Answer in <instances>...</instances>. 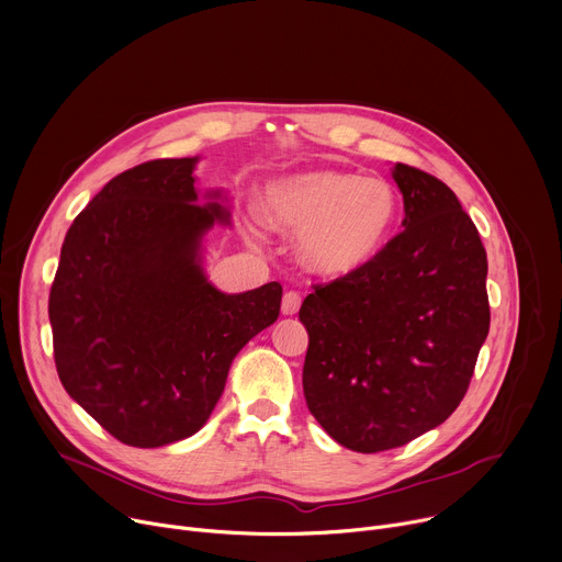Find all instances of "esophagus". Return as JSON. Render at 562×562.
I'll use <instances>...</instances> for the list:
<instances>
[{
    "label": "esophagus",
    "instance_id": "1",
    "mask_svg": "<svg viewBox=\"0 0 562 562\" xmlns=\"http://www.w3.org/2000/svg\"><path fill=\"white\" fill-rule=\"evenodd\" d=\"M300 304H302V295H300V291H286V293H284V297H282V314H284V316H293V314H297Z\"/></svg>",
    "mask_w": 562,
    "mask_h": 562
}]
</instances>
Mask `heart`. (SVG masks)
I'll return each mask as SVG.
<instances>
[{
	"instance_id": "1",
	"label": "heart",
	"mask_w": 562,
	"mask_h": 562,
	"mask_svg": "<svg viewBox=\"0 0 562 562\" xmlns=\"http://www.w3.org/2000/svg\"><path fill=\"white\" fill-rule=\"evenodd\" d=\"M396 213L398 199L385 179L338 170L276 179L265 192L269 224L302 233V260L325 276L372 262L392 235Z\"/></svg>"
}]
</instances>
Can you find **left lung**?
I'll list each match as a JSON object with an SVG mask.
<instances>
[{
  "mask_svg": "<svg viewBox=\"0 0 562 562\" xmlns=\"http://www.w3.org/2000/svg\"><path fill=\"white\" fill-rule=\"evenodd\" d=\"M405 220L372 262L314 284L300 321L302 390L331 439L356 452L398 448L462 403L486 340V250L437 177L396 164Z\"/></svg>",
  "mask_w": 562,
  "mask_h": 562,
  "instance_id": "1",
  "label": "left lung"
}]
</instances>
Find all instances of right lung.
Instances as JSON below:
<instances>
[{
	"label": "right lung",
	"mask_w": 562,
	"mask_h": 562,
	"mask_svg": "<svg viewBox=\"0 0 562 562\" xmlns=\"http://www.w3.org/2000/svg\"><path fill=\"white\" fill-rule=\"evenodd\" d=\"M194 166L157 159L114 177L67 231L50 284L65 390L136 448L206 424L237 351L280 316V282L231 295L203 276L201 237L228 213L199 206Z\"/></svg>",
	"instance_id": "obj_1"
}]
</instances>
